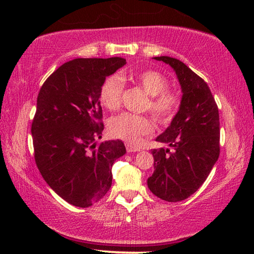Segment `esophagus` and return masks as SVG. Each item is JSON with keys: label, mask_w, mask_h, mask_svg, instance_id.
<instances>
[{"label": "esophagus", "mask_w": 254, "mask_h": 254, "mask_svg": "<svg viewBox=\"0 0 254 254\" xmlns=\"http://www.w3.org/2000/svg\"><path fill=\"white\" fill-rule=\"evenodd\" d=\"M126 148H127V152H136V151H140V148L135 147V145H133L131 143H126Z\"/></svg>", "instance_id": "34e87169"}]
</instances>
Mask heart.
<instances>
[{"label":"heart","instance_id":"b5f03b06","mask_svg":"<svg viewBox=\"0 0 254 254\" xmlns=\"http://www.w3.org/2000/svg\"><path fill=\"white\" fill-rule=\"evenodd\" d=\"M133 84L142 88L149 95L147 109L159 122L167 123L175 117L180 105L179 96L168 87V79L156 70H142L128 76ZM124 81L121 77H107L100 89L101 104L109 111L118 110L121 105ZM111 132L128 142H139L141 137L153 132L152 120L147 115L122 113L111 120Z\"/></svg>","mask_w":254,"mask_h":254}]
</instances>
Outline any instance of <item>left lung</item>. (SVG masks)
Segmentation results:
<instances>
[{
	"label": "left lung",
	"mask_w": 254,
	"mask_h": 254,
	"mask_svg": "<svg viewBox=\"0 0 254 254\" xmlns=\"http://www.w3.org/2000/svg\"><path fill=\"white\" fill-rule=\"evenodd\" d=\"M153 59L174 68L182 86L179 111L156 141L171 149L151 150L154 171L148 187L159 198L180 201L194 194L220 156V115L206 81L183 62L161 56Z\"/></svg>",
	"instance_id": "obj_1"
}]
</instances>
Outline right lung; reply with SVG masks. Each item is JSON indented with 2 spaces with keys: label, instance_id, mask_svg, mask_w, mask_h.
<instances>
[{
  "label": "right lung",
  "instance_id": "1",
  "mask_svg": "<svg viewBox=\"0 0 254 254\" xmlns=\"http://www.w3.org/2000/svg\"><path fill=\"white\" fill-rule=\"evenodd\" d=\"M127 60L77 58L55 70L37 98L31 133L34 160L46 183L68 203L89 207L112 185V166L126 153L121 140L101 139L100 89Z\"/></svg>",
  "mask_w": 254,
  "mask_h": 254
}]
</instances>
